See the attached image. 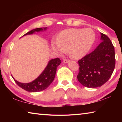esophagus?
<instances>
[{"instance_id": "obj_1", "label": "esophagus", "mask_w": 122, "mask_h": 122, "mask_svg": "<svg viewBox=\"0 0 122 122\" xmlns=\"http://www.w3.org/2000/svg\"><path fill=\"white\" fill-rule=\"evenodd\" d=\"M68 61H69V60L66 59H64L63 60V62L64 63H67Z\"/></svg>"}]
</instances>
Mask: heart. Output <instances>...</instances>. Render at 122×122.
Wrapping results in <instances>:
<instances>
[{
  "label": "heart",
  "instance_id": "obj_1",
  "mask_svg": "<svg viewBox=\"0 0 122 122\" xmlns=\"http://www.w3.org/2000/svg\"><path fill=\"white\" fill-rule=\"evenodd\" d=\"M95 40V33L92 29H69L61 33L52 48L60 53L68 49L70 56L78 59L87 54Z\"/></svg>",
  "mask_w": 122,
  "mask_h": 122
}]
</instances>
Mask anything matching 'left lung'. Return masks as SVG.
I'll return each mask as SVG.
<instances>
[{"instance_id":"left-lung-1","label":"left lung","mask_w":122,"mask_h":122,"mask_svg":"<svg viewBox=\"0 0 122 122\" xmlns=\"http://www.w3.org/2000/svg\"><path fill=\"white\" fill-rule=\"evenodd\" d=\"M102 40L92 53L78 61L79 72L78 81L90 88L102 86L108 81L115 67L114 46L106 34L101 33Z\"/></svg>"}]
</instances>
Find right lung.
<instances>
[{
	"mask_svg": "<svg viewBox=\"0 0 122 122\" xmlns=\"http://www.w3.org/2000/svg\"><path fill=\"white\" fill-rule=\"evenodd\" d=\"M46 28H44L46 30ZM42 28L33 29L26 33L24 36L27 34H32L35 32H39L42 30ZM61 61L59 58H56L51 60L49 62L44 71L41 73L39 77L30 83H22L18 82L14 78V81L20 88L29 92H41L47 88L52 83L55 78L57 68L61 63Z\"/></svg>",
	"mask_w": 122,
	"mask_h": 122,
	"instance_id": "right-lung-1",
	"label": "right lung"
}]
</instances>
